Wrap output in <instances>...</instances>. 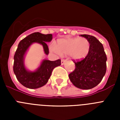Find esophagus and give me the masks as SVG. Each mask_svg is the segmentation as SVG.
Listing matches in <instances>:
<instances>
[{"instance_id": "1", "label": "esophagus", "mask_w": 120, "mask_h": 120, "mask_svg": "<svg viewBox=\"0 0 120 120\" xmlns=\"http://www.w3.org/2000/svg\"><path fill=\"white\" fill-rule=\"evenodd\" d=\"M67 61V59H61V64L62 65H64V64H65V62Z\"/></svg>"}]
</instances>
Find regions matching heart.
Here are the masks:
<instances>
[{
    "mask_svg": "<svg viewBox=\"0 0 120 120\" xmlns=\"http://www.w3.org/2000/svg\"><path fill=\"white\" fill-rule=\"evenodd\" d=\"M90 44L85 38H67L57 41L56 45H52V50L61 55L69 54L75 60H80L86 56L90 50Z\"/></svg>",
    "mask_w": 120,
    "mask_h": 120,
    "instance_id": "heart-1",
    "label": "heart"
}]
</instances>
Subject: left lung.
<instances>
[{"label": "left lung", "instance_id": "8db88e82", "mask_svg": "<svg viewBox=\"0 0 120 120\" xmlns=\"http://www.w3.org/2000/svg\"><path fill=\"white\" fill-rule=\"evenodd\" d=\"M80 36L89 41L90 50L83 59L73 60L76 67L68 76L76 87L90 90L99 84L105 75L107 57L102 44L96 37L86 34Z\"/></svg>", "mask_w": 120, "mask_h": 120}]
</instances>
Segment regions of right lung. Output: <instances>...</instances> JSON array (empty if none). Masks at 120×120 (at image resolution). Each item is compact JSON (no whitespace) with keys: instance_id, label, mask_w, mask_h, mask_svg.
<instances>
[{"instance_id":"add662e5","label":"right lung","mask_w":120,"mask_h":120,"mask_svg":"<svg viewBox=\"0 0 120 120\" xmlns=\"http://www.w3.org/2000/svg\"><path fill=\"white\" fill-rule=\"evenodd\" d=\"M52 40V34H43L35 32L24 38L18 45L14 56V73L19 82L24 86L30 89L41 87L47 83L54 68L61 64V59L51 61L43 60L40 67L34 72L28 71L25 68L23 62L24 55L26 50L33 43H38L43 45L44 52L49 55V51L47 42Z\"/></svg>"}]
</instances>
